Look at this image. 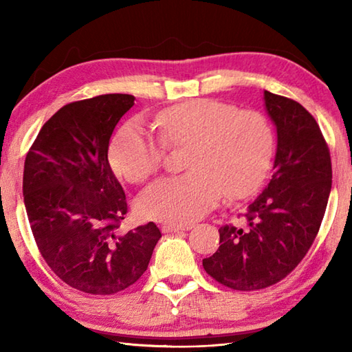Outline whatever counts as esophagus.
<instances>
[{"label":"esophagus","instance_id":"1","mask_svg":"<svg viewBox=\"0 0 352 352\" xmlns=\"http://www.w3.org/2000/svg\"><path fill=\"white\" fill-rule=\"evenodd\" d=\"M192 226H172V223H164L162 227L163 233H180V231L190 230Z\"/></svg>","mask_w":352,"mask_h":352}]
</instances>
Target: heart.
I'll list each match as a JSON object with an SVG mask.
<instances>
[{
	"instance_id": "heart-1",
	"label": "heart",
	"mask_w": 352,
	"mask_h": 352,
	"mask_svg": "<svg viewBox=\"0 0 352 352\" xmlns=\"http://www.w3.org/2000/svg\"><path fill=\"white\" fill-rule=\"evenodd\" d=\"M160 140L140 119L118 130L110 144L113 169L133 183L146 180L162 166L164 146L189 145L182 175L163 177L139 198L146 218L189 223L218 204L222 192L231 198L248 195L263 180L274 151V131L265 115L237 110L201 98L164 109L154 119Z\"/></svg>"
}]
</instances>
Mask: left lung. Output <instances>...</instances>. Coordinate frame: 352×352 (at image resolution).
Masks as SVG:
<instances>
[{
    "mask_svg": "<svg viewBox=\"0 0 352 352\" xmlns=\"http://www.w3.org/2000/svg\"><path fill=\"white\" fill-rule=\"evenodd\" d=\"M276 129L271 182L246 208L242 227L219 228L206 272L234 290H258L287 276L315 241L331 190L330 149L300 102L263 92Z\"/></svg>",
    "mask_w": 352,
    "mask_h": 352,
    "instance_id": "8db88e82",
    "label": "left lung"
}]
</instances>
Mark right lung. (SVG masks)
I'll return each mask as SVG.
<instances>
[{
  "instance_id": "obj_1",
  "label": "right lung",
  "mask_w": 352,
  "mask_h": 352,
  "mask_svg": "<svg viewBox=\"0 0 352 352\" xmlns=\"http://www.w3.org/2000/svg\"><path fill=\"white\" fill-rule=\"evenodd\" d=\"M134 100L107 94L66 104L25 157L22 193L37 248L58 278L85 294L130 287L162 237L154 222L118 233L129 208L109 164V142Z\"/></svg>"
}]
</instances>
